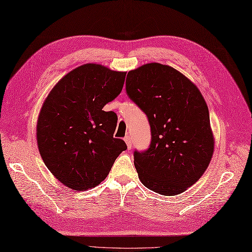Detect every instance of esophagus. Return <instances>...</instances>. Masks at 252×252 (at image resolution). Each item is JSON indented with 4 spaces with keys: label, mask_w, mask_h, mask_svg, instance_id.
<instances>
[{
    "label": "esophagus",
    "mask_w": 252,
    "mask_h": 252,
    "mask_svg": "<svg viewBox=\"0 0 252 252\" xmlns=\"http://www.w3.org/2000/svg\"><path fill=\"white\" fill-rule=\"evenodd\" d=\"M125 141H126V144L127 146V149H131V148H132V139L130 137V135H126V136L125 137Z\"/></svg>",
    "instance_id": "esophagus-1"
}]
</instances>
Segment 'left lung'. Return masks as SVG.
Instances as JSON below:
<instances>
[{
	"mask_svg": "<svg viewBox=\"0 0 252 252\" xmlns=\"http://www.w3.org/2000/svg\"><path fill=\"white\" fill-rule=\"evenodd\" d=\"M126 90L151 127L149 148L134 152L140 182L160 195H179L201 178L214 151L201 93L178 70L158 63L130 71Z\"/></svg>",
	"mask_w": 252,
	"mask_h": 252,
	"instance_id": "1",
	"label": "left lung"
}]
</instances>
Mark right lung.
<instances>
[{"label": "right lung", "instance_id": "1", "mask_svg": "<svg viewBox=\"0 0 252 252\" xmlns=\"http://www.w3.org/2000/svg\"><path fill=\"white\" fill-rule=\"evenodd\" d=\"M126 72L86 63L56 84L37 121V144L52 175L67 188L85 190L104 180L126 150L115 138L117 115L103 111L122 90Z\"/></svg>", "mask_w": 252, "mask_h": 252}]
</instances>
